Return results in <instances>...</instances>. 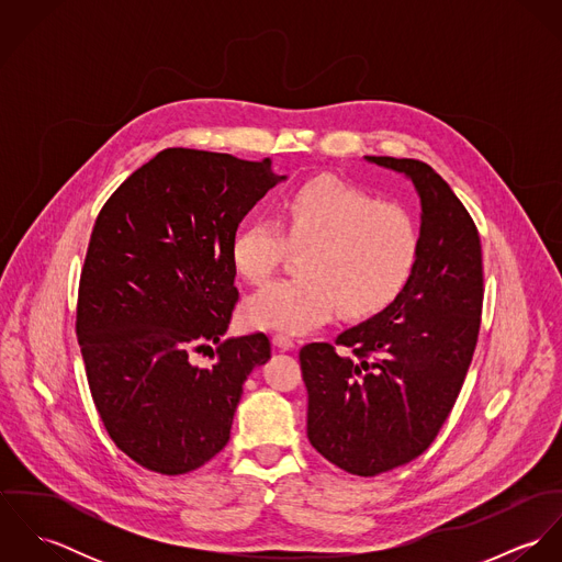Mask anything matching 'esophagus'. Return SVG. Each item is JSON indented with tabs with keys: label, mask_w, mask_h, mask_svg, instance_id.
Wrapping results in <instances>:
<instances>
[{
	"label": "esophagus",
	"mask_w": 562,
	"mask_h": 562,
	"mask_svg": "<svg viewBox=\"0 0 562 562\" xmlns=\"http://www.w3.org/2000/svg\"><path fill=\"white\" fill-rule=\"evenodd\" d=\"M272 344H274L277 348H281V350H292V348L296 346V341H294L292 337L283 335V333H277V335H272Z\"/></svg>",
	"instance_id": "obj_1"
}]
</instances>
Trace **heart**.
Listing matches in <instances>:
<instances>
[{"label":"heart","instance_id":"1","mask_svg":"<svg viewBox=\"0 0 562 562\" xmlns=\"http://www.w3.org/2000/svg\"><path fill=\"white\" fill-rule=\"evenodd\" d=\"M277 223L257 218L241 227L229 248L234 270L261 283L288 240L307 248L305 277L252 292L241 307L248 328L305 333L328 321L337 305L348 316L376 314L401 294L419 252L417 223L406 207L328 177L290 192L277 207Z\"/></svg>","mask_w":562,"mask_h":562}]
</instances>
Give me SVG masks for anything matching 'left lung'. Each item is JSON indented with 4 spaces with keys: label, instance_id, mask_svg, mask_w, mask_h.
I'll return each instance as SVG.
<instances>
[{
    "label": "left lung",
    "instance_id": "8db88e82",
    "mask_svg": "<svg viewBox=\"0 0 562 562\" xmlns=\"http://www.w3.org/2000/svg\"><path fill=\"white\" fill-rule=\"evenodd\" d=\"M404 175L419 199V252L401 294L376 316L301 350L307 437L326 461L376 476L417 459L463 387L482 312L479 229L424 161L366 156Z\"/></svg>",
    "mask_w": 562,
    "mask_h": 562
}]
</instances>
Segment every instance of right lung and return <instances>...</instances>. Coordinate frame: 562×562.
Returning a JSON list of instances; mask_svg holds the SVG:
<instances>
[{"mask_svg": "<svg viewBox=\"0 0 562 562\" xmlns=\"http://www.w3.org/2000/svg\"><path fill=\"white\" fill-rule=\"evenodd\" d=\"M270 160L164 149L97 216L78 296V339L97 413L138 465L188 474L229 441L246 376L270 359L263 333L229 337L232 240L285 181ZM217 344L210 368L189 352Z\"/></svg>", "mask_w": 562, "mask_h": 562, "instance_id": "right-lung-1", "label": "right lung"}]
</instances>
